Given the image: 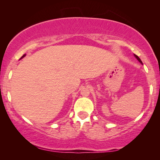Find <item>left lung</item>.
Returning a JSON list of instances; mask_svg holds the SVG:
<instances>
[{
  "label": "left lung",
  "mask_w": 160,
  "mask_h": 160,
  "mask_svg": "<svg viewBox=\"0 0 160 160\" xmlns=\"http://www.w3.org/2000/svg\"><path fill=\"white\" fill-rule=\"evenodd\" d=\"M135 58H137V60H138L140 62H141V63H142V61L141 60V59H140V58H138V57L137 55H135Z\"/></svg>",
  "instance_id": "1"
}]
</instances>
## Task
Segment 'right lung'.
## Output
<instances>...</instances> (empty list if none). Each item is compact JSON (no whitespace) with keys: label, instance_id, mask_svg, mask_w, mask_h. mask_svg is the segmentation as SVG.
Returning a JSON list of instances; mask_svg holds the SVG:
<instances>
[{"label":"right lung","instance_id":"right-lung-1","mask_svg":"<svg viewBox=\"0 0 160 160\" xmlns=\"http://www.w3.org/2000/svg\"><path fill=\"white\" fill-rule=\"evenodd\" d=\"M25 54H24V55H23L22 57V58H24V57H25Z\"/></svg>","mask_w":160,"mask_h":160}]
</instances>
